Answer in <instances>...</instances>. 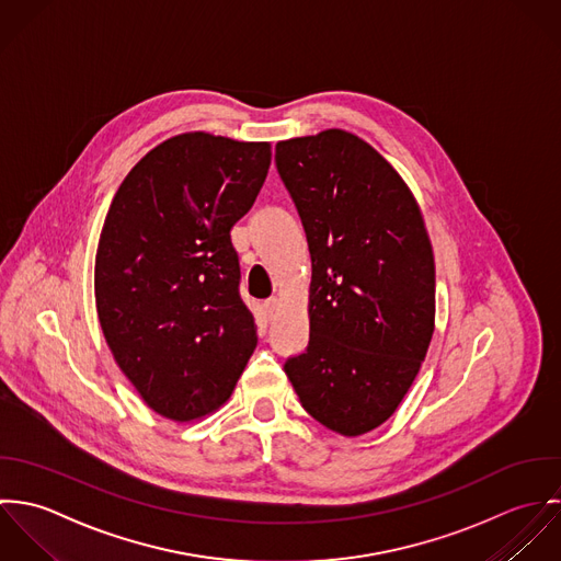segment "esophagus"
Listing matches in <instances>:
<instances>
[{"instance_id": "34e87169", "label": "esophagus", "mask_w": 561, "mask_h": 561, "mask_svg": "<svg viewBox=\"0 0 561 561\" xmlns=\"http://www.w3.org/2000/svg\"><path fill=\"white\" fill-rule=\"evenodd\" d=\"M262 308H264L266 319H273V317H275V312H277V308H279V301H277L275 297H271V299H266V301L262 304Z\"/></svg>"}]
</instances>
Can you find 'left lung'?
I'll return each mask as SVG.
<instances>
[{"label": "left lung", "mask_w": 561, "mask_h": 561, "mask_svg": "<svg viewBox=\"0 0 561 561\" xmlns=\"http://www.w3.org/2000/svg\"><path fill=\"white\" fill-rule=\"evenodd\" d=\"M275 164L312 257L310 342L284 370L314 421L362 436L394 414L434 336L425 221L401 175L344 129L277 142Z\"/></svg>", "instance_id": "8db88e82"}]
</instances>
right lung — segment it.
Returning a JSON list of instances; mask_svg holds the SVG:
<instances>
[{
    "instance_id": "add662e5",
    "label": "right lung",
    "mask_w": 561,
    "mask_h": 561,
    "mask_svg": "<svg viewBox=\"0 0 561 561\" xmlns=\"http://www.w3.org/2000/svg\"><path fill=\"white\" fill-rule=\"evenodd\" d=\"M268 167V142L188 131L151 149L114 195L95 257L98 314L118 368L160 416L217 410L257 344L229 229Z\"/></svg>"
}]
</instances>
